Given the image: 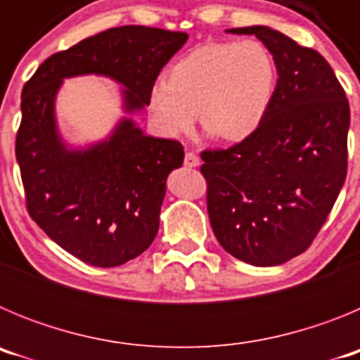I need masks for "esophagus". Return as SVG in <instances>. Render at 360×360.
<instances>
[{"instance_id": "obj_1", "label": "esophagus", "mask_w": 360, "mask_h": 360, "mask_svg": "<svg viewBox=\"0 0 360 360\" xmlns=\"http://www.w3.org/2000/svg\"><path fill=\"white\" fill-rule=\"evenodd\" d=\"M184 164H186L187 167H198V165H200V158L196 157V155L193 151H187L186 153V158H184Z\"/></svg>"}]
</instances>
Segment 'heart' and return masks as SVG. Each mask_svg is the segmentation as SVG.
<instances>
[{"label":"heart","mask_w":360,"mask_h":360,"mask_svg":"<svg viewBox=\"0 0 360 360\" xmlns=\"http://www.w3.org/2000/svg\"><path fill=\"white\" fill-rule=\"evenodd\" d=\"M276 79L274 59L262 43H207L178 59L169 81L155 82L149 108L167 135L189 131L198 111L205 131L241 142L262 128Z\"/></svg>","instance_id":"obj_1"}]
</instances>
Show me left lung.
<instances>
[{
	"label": "left lung",
	"instance_id": "1",
	"mask_svg": "<svg viewBox=\"0 0 360 360\" xmlns=\"http://www.w3.org/2000/svg\"><path fill=\"white\" fill-rule=\"evenodd\" d=\"M256 36L278 70L262 128L229 149L202 151L207 211L219 245L254 266H274L308 249L332 211L348 169L349 104L316 50L269 27Z\"/></svg>",
	"mask_w": 360,
	"mask_h": 360
}]
</instances>
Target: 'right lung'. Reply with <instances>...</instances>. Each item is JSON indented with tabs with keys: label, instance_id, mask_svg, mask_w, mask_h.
Wrapping results in <instances>:
<instances>
[{
	"label": "right lung",
	"instance_id": "right-lung-1",
	"mask_svg": "<svg viewBox=\"0 0 360 360\" xmlns=\"http://www.w3.org/2000/svg\"><path fill=\"white\" fill-rule=\"evenodd\" d=\"M186 41V32L110 28L50 56L23 86L15 158L28 214L88 265H124L153 243L165 180L182 165L184 146L144 135L122 119L106 141L66 148L53 111L57 91L63 79L97 73L124 86V110H142L160 70Z\"/></svg>",
	"mask_w": 360,
	"mask_h": 360
}]
</instances>
